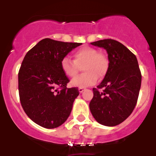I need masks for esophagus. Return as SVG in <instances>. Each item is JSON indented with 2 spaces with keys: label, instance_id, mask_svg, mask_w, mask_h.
Segmentation results:
<instances>
[{
  "label": "esophagus",
  "instance_id": "obj_1",
  "mask_svg": "<svg viewBox=\"0 0 156 156\" xmlns=\"http://www.w3.org/2000/svg\"><path fill=\"white\" fill-rule=\"evenodd\" d=\"M84 89H85L84 87H79V89H78V90H79L80 93H82V92L84 90Z\"/></svg>",
  "mask_w": 156,
  "mask_h": 156
}]
</instances>
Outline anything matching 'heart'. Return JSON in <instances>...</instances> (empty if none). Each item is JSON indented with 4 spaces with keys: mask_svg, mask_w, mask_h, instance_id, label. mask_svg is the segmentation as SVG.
I'll use <instances>...</instances> for the list:
<instances>
[{
    "mask_svg": "<svg viewBox=\"0 0 156 156\" xmlns=\"http://www.w3.org/2000/svg\"><path fill=\"white\" fill-rule=\"evenodd\" d=\"M73 60L64 57L61 61V69L66 76L73 78L79 73L82 67L85 73L74 78L71 85L86 87L95 84L98 78L102 79L109 69L108 56L93 47L84 46L75 50L73 53Z\"/></svg>",
    "mask_w": 156,
    "mask_h": 156,
    "instance_id": "obj_1",
    "label": "heart"
}]
</instances>
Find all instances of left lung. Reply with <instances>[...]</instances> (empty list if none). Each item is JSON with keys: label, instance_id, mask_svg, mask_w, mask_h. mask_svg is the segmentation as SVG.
I'll use <instances>...</instances> for the list:
<instances>
[{"label": "left lung", "instance_id": "obj_1", "mask_svg": "<svg viewBox=\"0 0 156 156\" xmlns=\"http://www.w3.org/2000/svg\"><path fill=\"white\" fill-rule=\"evenodd\" d=\"M91 44L107 51L109 69L100 85L93 88L90 110L100 124L116 126L129 117L137 104L141 84L138 62L127 48L115 40H101Z\"/></svg>", "mask_w": 156, "mask_h": 156}]
</instances>
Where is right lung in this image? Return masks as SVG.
<instances>
[{
    "mask_svg": "<svg viewBox=\"0 0 156 156\" xmlns=\"http://www.w3.org/2000/svg\"><path fill=\"white\" fill-rule=\"evenodd\" d=\"M80 43L45 38L24 57L19 71V94L22 107L30 119L48 129L61 126L68 119L77 87H67L69 80L61 61Z\"/></svg>",
    "mask_w": 156,
    "mask_h": 156,
    "instance_id": "obj_1",
    "label": "right lung"
}]
</instances>
